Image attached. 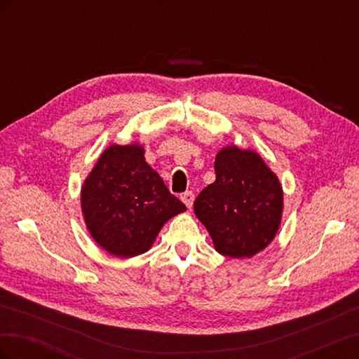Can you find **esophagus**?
<instances>
[{"label":"esophagus","mask_w":359,"mask_h":359,"mask_svg":"<svg viewBox=\"0 0 359 359\" xmlns=\"http://www.w3.org/2000/svg\"><path fill=\"white\" fill-rule=\"evenodd\" d=\"M181 199H182L184 203L187 205V208H191L193 201H194V194H193V191H186V193H182Z\"/></svg>","instance_id":"obj_1"}]
</instances>
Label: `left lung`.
Wrapping results in <instances>:
<instances>
[{"instance_id": "1", "label": "left lung", "mask_w": 359, "mask_h": 359, "mask_svg": "<svg viewBox=\"0 0 359 359\" xmlns=\"http://www.w3.org/2000/svg\"><path fill=\"white\" fill-rule=\"evenodd\" d=\"M215 181L194 201V214L208 229L215 250L252 257L276 236L283 191L278 178L253 151L227 147L214 163Z\"/></svg>"}]
</instances>
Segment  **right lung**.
<instances>
[{"mask_svg": "<svg viewBox=\"0 0 359 359\" xmlns=\"http://www.w3.org/2000/svg\"><path fill=\"white\" fill-rule=\"evenodd\" d=\"M81 201L94 240L119 257L145 253L161 226L186 211L137 145L107 148L85 180Z\"/></svg>", "mask_w": 359, "mask_h": 359, "instance_id": "1", "label": "right lung"}]
</instances>
